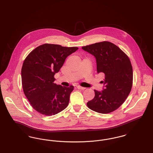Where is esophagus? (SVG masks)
Instances as JSON below:
<instances>
[{"mask_svg":"<svg viewBox=\"0 0 153 153\" xmlns=\"http://www.w3.org/2000/svg\"><path fill=\"white\" fill-rule=\"evenodd\" d=\"M76 87H77V88L79 89V90H85V87H82L79 86V85H77Z\"/></svg>","mask_w":153,"mask_h":153,"instance_id":"34e87169","label":"esophagus"}]
</instances>
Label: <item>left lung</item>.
<instances>
[{
	"label": "left lung",
	"instance_id": "8db88e82",
	"mask_svg": "<svg viewBox=\"0 0 153 153\" xmlns=\"http://www.w3.org/2000/svg\"><path fill=\"white\" fill-rule=\"evenodd\" d=\"M82 49L95 56L98 73L105 74L102 91L94 90L95 97L88 107L99 113L116 110L126 100L132 86L133 71L128 56L118 47L108 42L84 46Z\"/></svg>",
	"mask_w": 153,
	"mask_h": 153
}]
</instances>
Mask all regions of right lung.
I'll return each instance as SVG.
<instances>
[{"label": "right lung", "instance_id": "right-lung-1", "mask_svg": "<svg viewBox=\"0 0 153 153\" xmlns=\"http://www.w3.org/2000/svg\"><path fill=\"white\" fill-rule=\"evenodd\" d=\"M79 48L44 44L36 47L25 58L21 69L24 94L33 108L45 116L55 115L69 104L73 85L54 83L66 58Z\"/></svg>", "mask_w": 153, "mask_h": 153}]
</instances>
